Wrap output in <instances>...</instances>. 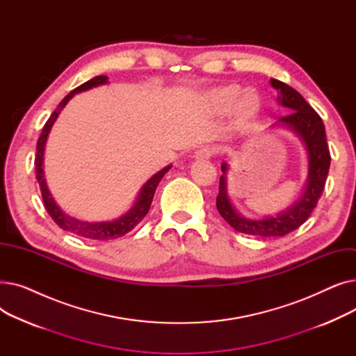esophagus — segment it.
<instances>
[{
	"label": "esophagus",
	"mask_w": 356,
	"mask_h": 356,
	"mask_svg": "<svg viewBox=\"0 0 356 356\" xmlns=\"http://www.w3.org/2000/svg\"><path fill=\"white\" fill-rule=\"evenodd\" d=\"M213 154H215V148L207 145V147L199 148L193 157H195V160H209Z\"/></svg>",
	"instance_id": "esophagus-1"
}]
</instances>
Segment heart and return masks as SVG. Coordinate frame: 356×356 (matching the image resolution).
Returning <instances> with one entry per match:
<instances>
[{
  "label": "heart",
  "mask_w": 356,
  "mask_h": 356,
  "mask_svg": "<svg viewBox=\"0 0 356 356\" xmlns=\"http://www.w3.org/2000/svg\"><path fill=\"white\" fill-rule=\"evenodd\" d=\"M209 102L218 112H227L234 106L235 118L239 122L252 120L259 111V97L254 89L242 90L239 85H227L213 89L209 93Z\"/></svg>",
  "instance_id": "obj_1"
}]
</instances>
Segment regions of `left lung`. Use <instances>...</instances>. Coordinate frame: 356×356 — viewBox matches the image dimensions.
Here are the masks:
<instances>
[{"mask_svg": "<svg viewBox=\"0 0 356 356\" xmlns=\"http://www.w3.org/2000/svg\"><path fill=\"white\" fill-rule=\"evenodd\" d=\"M270 83L277 90V104L290 112L270 129L284 128L300 138L307 154V179L300 196L286 209L258 219L247 218L235 209L228 195L229 164L227 161L220 164L222 176L219 179L216 208L235 231L257 236H283L303 225L322 196L330 165L325 125L319 114L291 86L277 79H270Z\"/></svg>", "mask_w": 356, "mask_h": 356, "instance_id": "obj_1", "label": "left lung"}]
</instances>
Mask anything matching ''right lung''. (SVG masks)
I'll use <instances>...</instances> for the list:
<instances>
[{
    "mask_svg": "<svg viewBox=\"0 0 356 356\" xmlns=\"http://www.w3.org/2000/svg\"><path fill=\"white\" fill-rule=\"evenodd\" d=\"M105 83H108V76L99 74V76L92 78L90 81L82 83L81 86H78L76 89H73L70 93H67V95L63 98V101L59 104V106L54 109V112L50 115V118L47 120V122L43 127L40 138H39V141H37V147H35L37 154H35V161H34L35 175H37L35 177H37V181H39V184H40V191H42L46 211L49 212L51 219L56 223H58V225L63 231L72 232V234L82 236V238L95 239V241L115 239V238L124 236L129 231H133L138 225V223L144 219V216L148 213L160 180L172 168V164H168L164 168H161L160 172H157L156 175L149 177L143 184V188L140 189L133 207H131L124 215H121L117 219L102 220V222H88V220H81V219L73 218V216L67 215L66 212H63L60 209V207L58 203H56V200L53 199V196H51V193L47 188V183H46V179H44V170H43L44 148H46V143H47V138H49V134H50V129H51L53 124L56 122V120H58V117L60 115V112L63 111L66 104L74 95H76V93H81L83 90H89L92 88H97V86H101V85H105Z\"/></svg>",
    "mask_w": 356,
    "mask_h": 356,
    "instance_id": "obj_1",
    "label": "right lung"
}]
</instances>
